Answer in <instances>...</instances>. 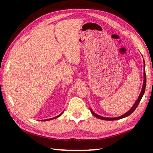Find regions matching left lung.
Returning a JSON list of instances; mask_svg holds the SVG:
<instances>
[{
	"mask_svg": "<svg viewBox=\"0 0 153 153\" xmlns=\"http://www.w3.org/2000/svg\"><path fill=\"white\" fill-rule=\"evenodd\" d=\"M145 62H144V79H143V87H142V89H141V93L140 95H139L138 99H137V100H136V102H135V104L134 105H133V106L131 108V109L129 110L128 112H127L126 113H125L124 114H123L122 116H120L119 117H116V118H106V117H103V116H100L98 114H95V112H94L93 110L91 109H90L91 110V112L92 113V114L95 116L96 118H99V119H100V120H120V119H122V118H125V117H127L129 115H130L134 111V110L136 109V108H137L139 103L140 102L141 100L142 99L144 93H145V87H146V81H147V79H146V74H145Z\"/></svg>",
	"mask_w": 153,
	"mask_h": 153,
	"instance_id": "1",
	"label": "left lung"
}]
</instances>
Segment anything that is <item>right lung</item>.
Here are the masks:
<instances>
[{
  "label": "right lung",
  "mask_w": 153,
  "mask_h": 153,
  "mask_svg": "<svg viewBox=\"0 0 153 153\" xmlns=\"http://www.w3.org/2000/svg\"><path fill=\"white\" fill-rule=\"evenodd\" d=\"M62 113H63V112H62L60 115H58V116H56V117H54V118H50V119H48V120H41V121H47V120H53V119H55V118H58V117H59V116H60L62 114Z\"/></svg>",
  "instance_id": "right-lung-1"
}]
</instances>
